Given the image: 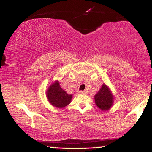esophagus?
I'll return each instance as SVG.
<instances>
[{
	"label": "esophagus",
	"instance_id": "1",
	"mask_svg": "<svg viewBox=\"0 0 152 152\" xmlns=\"http://www.w3.org/2000/svg\"><path fill=\"white\" fill-rule=\"evenodd\" d=\"M79 93H80V94H85V93H86V91H80V92H79Z\"/></svg>",
	"mask_w": 152,
	"mask_h": 152
}]
</instances>
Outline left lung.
Wrapping results in <instances>:
<instances>
[{
  "label": "left lung",
  "mask_w": 152,
  "mask_h": 152,
  "mask_svg": "<svg viewBox=\"0 0 152 152\" xmlns=\"http://www.w3.org/2000/svg\"><path fill=\"white\" fill-rule=\"evenodd\" d=\"M95 104L99 109L107 111L112 107L114 102V96L109 87L104 83L94 96Z\"/></svg>",
  "instance_id": "1"
}]
</instances>
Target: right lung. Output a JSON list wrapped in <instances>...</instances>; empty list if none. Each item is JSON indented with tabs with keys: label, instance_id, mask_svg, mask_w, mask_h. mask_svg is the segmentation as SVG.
<instances>
[{
	"label": "right lung",
	"instance_id": "add662e5",
	"mask_svg": "<svg viewBox=\"0 0 152 152\" xmlns=\"http://www.w3.org/2000/svg\"><path fill=\"white\" fill-rule=\"evenodd\" d=\"M48 101L53 107L62 109L71 102L72 95H69L60 86L59 81L57 80L48 88L46 93Z\"/></svg>",
	"mask_w": 152,
	"mask_h": 152
}]
</instances>
